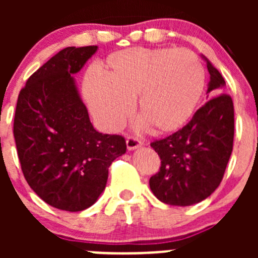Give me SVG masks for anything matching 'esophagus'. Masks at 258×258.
Here are the masks:
<instances>
[{
  "label": "esophagus",
  "mask_w": 258,
  "mask_h": 258,
  "mask_svg": "<svg viewBox=\"0 0 258 258\" xmlns=\"http://www.w3.org/2000/svg\"><path fill=\"white\" fill-rule=\"evenodd\" d=\"M141 145H142L141 142H140L137 139H134V137H128V139L126 140V146L128 151H135L136 148L141 147Z\"/></svg>",
  "instance_id": "esophagus-1"
}]
</instances>
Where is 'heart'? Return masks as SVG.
<instances>
[{
    "label": "heart",
    "mask_w": 258,
    "mask_h": 258,
    "mask_svg": "<svg viewBox=\"0 0 258 258\" xmlns=\"http://www.w3.org/2000/svg\"><path fill=\"white\" fill-rule=\"evenodd\" d=\"M90 74L83 95L96 121L106 131H117L134 108L140 128L152 126L158 134L183 127L196 111L206 87V71L187 48H128L110 54Z\"/></svg>",
    "instance_id": "heart-1"
}]
</instances>
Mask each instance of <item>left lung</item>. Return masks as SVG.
I'll use <instances>...</instances> for the list:
<instances>
[{
  "label": "left lung",
  "instance_id": "left-lung-1",
  "mask_svg": "<svg viewBox=\"0 0 258 258\" xmlns=\"http://www.w3.org/2000/svg\"><path fill=\"white\" fill-rule=\"evenodd\" d=\"M206 61L210 72L207 93L225 87L222 75ZM235 111L228 95L212 97L191 121L151 147L161 158L158 173L150 178L152 194L171 206H192L204 201L220 186L232 153Z\"/></svg>",
  "mask_w": 258,
  "mask_h": 258
}]
</instances>
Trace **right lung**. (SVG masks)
I'll return each instance as SVG.
<instances>
[{
    "label": "right lung",
    "instance_id": "obj_1",
    "mask_svg": "<svg viewBox=\"0 0 258 258\" xmlns=\"http://www.w3.org/2000/svg\"><path fill=\"white\" fill-rule=\"evenodd\" d=\"M97 46L66 47L48 59L18 95L14 136L23 176L49 206L79 212L105 189L108 167L126 153L124 139L93 128L74 75Z\"/></svg>",
    "mask_w": 258,
    "mask_h": 258
}]
</instances>
